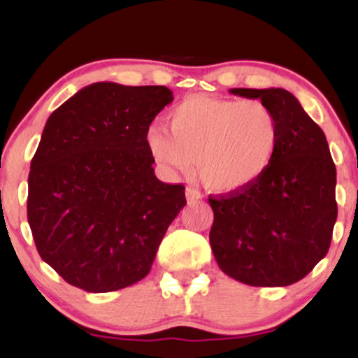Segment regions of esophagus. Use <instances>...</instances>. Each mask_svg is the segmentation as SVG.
<instances>
[{"label":"esophagus","mask_w":358,"mask_h":358,"mask_svg":"<svg viewBox=\"0 0 358 358\" xmlns=\"http://www.w3.org/2000/svg\"><path fill=\"white\" fill-rule=\"evenodd\" d=\"M187 200H188V202H190V203L199 202V200H202V193L196 190V188L188 187V188H187Z\"/></svg>","instance_id":"34e87169"}]
</instances>
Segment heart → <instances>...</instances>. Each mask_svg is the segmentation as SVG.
<instances>
[{"mask_svg":"<svg viewBox=\"0 0 358 358\" xmlns=\"http://www.w3.org/2000/svg\"><path fill=\"white\" fill-rule=\"evenodd\" d=\"M168 129L151 126L146 146L156 162L188 173L192 159L205 188L244 190L268 173L281 145V124L264 102L188 97L168 113Z\"/></svg>","mask_w":358,"mask_h":358,"instance_id":"heart-1","label":"heart"}]
</instances>
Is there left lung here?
I'll list each match as a JSON object with an SVG mask.
<instances>
[{
  "label": "left lung",
  "mask_w": 358,
  "mask_h": 358,
  "mask_svg": "<svg viewBox=\"0 0 358 358\" xmlns=\"http://www.w3.org/2000/svg\"><path fill=\"white\" fill-rule=\"evenodd\" d=\"M276 113L281 145L268 173L244 190L208 196L210 245L227 276L289 286L327 256L336 222V170L327 138L285 89H231Z\"/></svg>",
  "instance_id": "left-lung-1"
}]
</instances>
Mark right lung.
Here are the masks:
<instances>
[{
	"label": "right lung",
	"instance_id": "add662e5",
	"mask_svg": "<svg viewBox=\"0 0 358 358\" xmlns=\"http://www.w3.org/2000/svg\"><path fill=\"white\" fill-rule=\"evenodd\" d=\"M173 101L165 85L96 82L47 119L28 175L27 213L40 257L69 285L109 293L150 273L187 205L159 182L146 133Z\"/></svg>",
	"mask_w": 358,
	"mask_h": 358
}]
</instances>
